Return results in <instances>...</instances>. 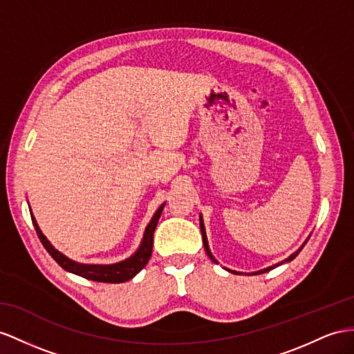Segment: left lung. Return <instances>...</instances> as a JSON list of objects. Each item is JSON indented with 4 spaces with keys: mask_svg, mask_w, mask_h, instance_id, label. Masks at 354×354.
I'll return each mask as SVG.
<instances>
[{
    "mask_svg": "<svg viewBox=\"0 0 354 354\" xmlns=\"http://www.w3.org/2000/svg\"><path fill=\"white\" fill-rule=\"evenodd\" d=\"M201 230H202V238H203V245H205V250H206V252H207V256H209V259L212 260V261H215V263H218V261L215 260V257L211 254V250H209V245H207V239H206V232H205V225H203V220H202V215H201ZM308 242V239L304 242V245L305 243ZM304 245L299 248L296 252H293L292 256H290L288 259H286L284 261H281V263H277V265H272V266H269V268H266V269H261V270H257V272H254V275H257V274H265V272H268V270H270V269H274V268H277V266H279V265H283V263H286V261H292L299 252H301V250L304 248ZM229 272H233V274H239V272H236V270H230V269H227Z\"/></svg>",
    "mask_w": 354,
    "mask_h": 354,
    "instance_id": "8db88e82",
    "label": "left lung"
}]
</instances>
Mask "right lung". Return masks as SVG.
<instances>
[{
  "label": "right lung",
  "instance_id": "obj_1",
  "mask_svg": "<svg viewBox=\"0 0 354 354\" xmlns=\"http://www.w3.org/2000/svg\"><path fill=\"white\" fill-rule=\"evenodd\" d=\"M166 203H162L157 212L153 214L152 220L149 221V224L147 225L143 233V239L140 242V247L138 248V251L129 259H125L120 263H113V265H85V263H77V261L70 260L68 257H66L64 254H61L58 250L53 248L50 245V242L46 239V236L41 233L37 221H35L34 215L31 214V220L35 227V232L39 234V239L43 243V247L46 248V251L52 256V259L57 261V263L66 269L67 272H71V274H76L82 278L91 279V281H98V283H125V281L131 279L133 277H136V274L147 266V263L149 261V257L152 254V241H153V232H156L157 223L160 215L162 212V207H165Z\"/></svg>",
  "mask_w": 354,
  "mask_h": 354
}]
</instances>
